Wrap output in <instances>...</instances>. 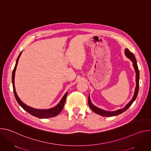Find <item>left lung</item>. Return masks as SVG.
<instances>
[{
  "mask_svg": "<svg viewBox=\"0 0 151 151\" xmlns=\"http://www.w3.org/2000/svg\"><path fill=\"white\" fill-rule=\"evenodd\" d=\"M125 56L130 59L132 63H133V68L134 69L135 72H136V88H135V90H134V95L132 97V99L130 101V102H128L122 109H120L115 111H104L103 109H100L99 107H97V106H94L91 101L90 99V94L88 96V105L90 106V107L91 108V109L95 112L96 114L100 115L101 116H117L122 113H123L124 112H125L129 107H130L132 103L134 102V101L136 100L137 94H138V92H139V70L138 69V66L137 64V61L136 59L135 58V56L134 55V54L129 51L127 48L125 49Z\"/></svg>",
  "mask_w": 151,
  "mask_h": 151,
  "instance_id": "1",
  "label": "left lung"
}]
</instances>
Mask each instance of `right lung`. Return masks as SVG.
<instances>
[{"label":"right lung","instance_id":"1","mask_svg":"<svg viewBox=\"0 0 151 151\" xmlns=\"http://www.w3.org/2000/svg\"><path fill=\"white\" fill-rule=\"evenodd\" d=\"M21 52L17 60H16V63H15V68L13 70L12 72V85H13V89H14V96L15 97L17 101V102L18 103V104H19V106L21 107H22L28 113H29L30 114H31L32 115L36 116L37 118H51V117H54L57 116V115H58L61 111H62L64 103H65L66 101V97L68 95V93H66V94L64 95V96L63 97V98L61 99L59 103H58L57 105H56L55 106L51 107L50 109H35L33 108V107H30L29 106H27V104H26L25 103H24L22 101L20 100V99L19 98V97L18 96L17 92L15 91V83H14V79H15V71H16V69H17V66L18 64V62L19 60V58L21 55Z\"/></svg>","mask_w":151,"mask_h":151}]
</instances>
